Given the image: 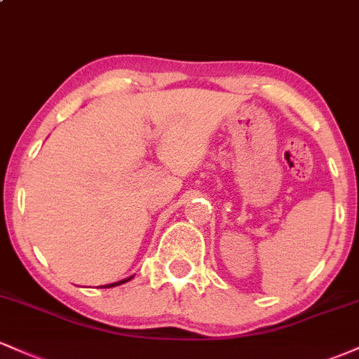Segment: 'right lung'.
<instances>
[{
	"mask_svg": "<svg viewBox=\"0 0 359 359\" xmlns=\"http://www.w3.org/2000/svg\"><path fill=\"white\" fill-rule=\"evenodd\" d=\"M133 277H128V278H125V280H119V282H114V283H109V285H104L106 288L108 287H116V285H121V283H125V282H128V280H131Z\"/></svg>",
	"mask_w": 359,
	"mask_h": 359,
	"instance_id": "obj_1",
	"label": "right lung"
}]
</instances>
